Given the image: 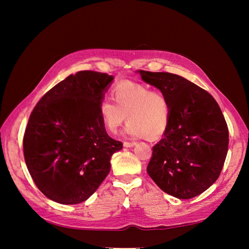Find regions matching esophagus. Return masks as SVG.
Wrapping results in <instances>:
<instances>
[{
    "mask_svg": "<svg viewBox=\"0 0 249 249\" xmlns=\"http://www.w3.org/2000/svg\"><path fill=\"white\" fill-rule=\"evenodd\" d=\"M135 145H136V143H135V142H124V147H133Z\"/></svg>",
    "mask_w": 249,
    "mask_h": 249,
    "instance_id": "34e87169",
    "label": "esophagus"
}]
</instances>
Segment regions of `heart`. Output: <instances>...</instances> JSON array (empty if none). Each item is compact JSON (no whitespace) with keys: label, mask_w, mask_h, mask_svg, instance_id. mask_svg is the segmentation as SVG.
I'll return each instance as SVG.
<instances>
[{"label":"heart","mask_w":249,"mask_h":249,"mask_svg":"<svg viewBox=\"0 0 249 249\" xmlns=\"http://www.w3.org/2000/svg\"><path fill=\"white\" fill-rule=\"evenodd\" d=\"M115 101L104 97L100 112L107 129L115 133L126 119L124 135L131 138H142L149 135L158 138L166 130L170 106L167 96L160 90H150L148 86L132 81H122L113 88Z\"/></svg>","instance_id":"heart-1"}]
</instances>
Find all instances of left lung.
<instances>
[{"label":"left lung","mask_w":249,"mask_h":249,"mask_svg":"<svg viewBox=\"0 0 249 249\" xmlns=\"http://www.w3.org/2000/svg\"><path fill=\"white\" fill-rule=\"evenodd\" d=\"M137 72L165 93L170 106L164 137L153 147L148 176L177 198L197 196L216 182L227 158L229 129L220 107L206 90L178 74Z\"/></svg>","instance_id":"8db88e82"}]
</instances>
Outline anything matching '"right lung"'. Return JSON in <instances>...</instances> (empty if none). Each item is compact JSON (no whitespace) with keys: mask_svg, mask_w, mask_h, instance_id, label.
<instances>
[{"mask_svg":"<svg viewBox=\"0 0 249 249\" xmlns=\"http://www.w3.org/2000/svg\"><path fill=\"white\" fill-rule=\"evenodd\" d=\"M114 77L78 71L44 94L30 115L24 156L37 188L62 205L85 201L110 172L123 143L105 129L100 103Z\"/></svg>","mask_w":249,"mask_h":249,"instance_id":"1","label":"right lung"}]
</instances>
